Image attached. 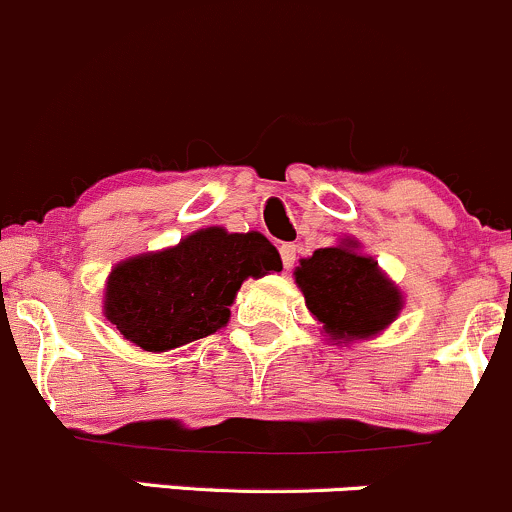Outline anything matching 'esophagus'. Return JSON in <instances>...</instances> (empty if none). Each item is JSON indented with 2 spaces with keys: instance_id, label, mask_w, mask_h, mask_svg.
<instances>
[{
  "instance_id": "1",
  "label": "esophagus",
  "mask_w": 512,
  "mask_h": 512,
  "mask_svg": "<svg viewBox=\"0 0 512 512\" xmlns=\"http://www.w3.org/2000/svg\"><path fill=\"white\" fill-rule=\"evenodd\" d=\"M281 261H283V268H291L295 263V246L293 244H281Z\"/></svg>"
}]
</instances>
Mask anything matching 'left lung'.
Instances as JSON below:
<instances>
[{
	"label": "left lung",
	"instance_id": "8db88e82",
	"mask_svg": "<svg viewBox=\"0 0 512 512\" xmlns=\"http://www.w3.org/2000/svg\"><path fill=\"white\" fill-rule=\"evenodd\" d=\"M305 305L335 342L367 340L394 323L404 298L355 239L300 258L293 271Z\"/></svg>",
	"mask_w": 512,
	"mask_h": 512
}]
</instances>
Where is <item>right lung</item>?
<instances>
[{
    "label": "right lung",
    "instance_id": "1",
    "mask_svg": "<svg viewBox=\"0 0 512 512\" xmlns=\"http://www.w3.org/2000/svg\"><path fill=\"white\" fill-rule=\"evenodd\" d=\"M281 268L276 246L258 231L209 226L120 261L105 283L103 315L142 350L167 352L224 328L241 283Z\"/></svg>",
    "mask_w": 512,
    "mask_h": 512
}]
</instances>
